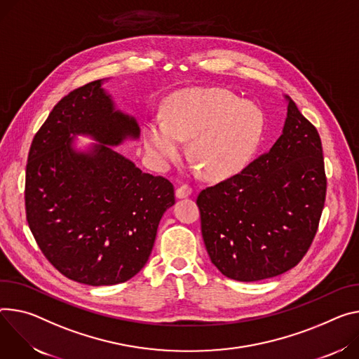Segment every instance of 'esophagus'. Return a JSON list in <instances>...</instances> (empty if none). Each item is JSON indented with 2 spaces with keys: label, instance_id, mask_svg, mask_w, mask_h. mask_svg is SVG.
I'll use <instances>...</instances> for the list:
<instances>
[{
  "label": "esophagus",
  "instance_id": "esophagus-1",
  "mask_svg": "<svg viewBox=\"0 0 359 359\" xmlns=\"http://www.w3.org/2000/svg\"><path fill=\"white\" fill-rule=\"evenodd\" d=\"M191 191H193L191 186H189V184H182V186H179V187L176 189V198H177V199L187 198V196H190Z\"/></svg>",
  "mask_w": 359,
  "mask_h": 359
}]
</instances>
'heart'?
<instances>
[{"instance_id":"1","label":"heart","mask_w":359,"mask_h":359,"mask_svg":"<svg viewBox=\"0 0 359 359\" xmlns=\"http://www.w3.org/2000/svg\"><path fill=\"white\" fill-rule=\"evenodd\" d=\"M265 118L255 104L224 88H187L170 95L166 118L153 117L143 130L147 156L166 169L190 139V154L210 179L239 173L264 136Z\"/></svg>"}]
</instances>
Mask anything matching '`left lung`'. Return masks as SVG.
Masks as SVG:
<instances>
[{"instance_id":"8db88e82","label":"left lung","mask_w":359,"mask_h":359,"mask_svg":"<svg viewBox=\"0 0 359 359\" xmlns=\"http://www.w3.org/2000/svg\"><path fill=\"white\" fill-rule=\"evenodd\" d=\"M287 100L282 136L241 173L196 199L212 264L227 278L256 282L297 266L308 252L327 196L315 126Z\"/></svg>"}]
</instances>
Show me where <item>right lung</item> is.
<instances>
[{
	"label": "right lung",
	"mask_w": 359,
	"mask_h": 359,
	"mask_svg": "<svg viewBox=\"0 0 359 359\" xmlns=\"http://www.w3.org/2000/svg\"><path fill=\"white\" fill-rule=\"evenodd\" d=\"M91 81L54 106L32 139L25 170V215L48 262L66 278L91 286L133 278L151 253L158 222L175 205V187L143 173L111 146L139 139L135 117L114 109ZM79 134L95 144L77 152Z\"/></svg>",
	"instance_id": "1"
}]
</instances>
